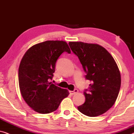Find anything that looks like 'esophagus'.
Wrapping results in <instances>:
<instances>
[{"label": "esophagus", "mask_w": 134, "mask_h": 134, "mask_svg": "<svg viewBox=\"0 0 134 134\" xmlns=\"http://www.w3.org/2000/svg\"><path fill=\"white\" fill-rule=\"evenodd\" d=\"M69 93H70V94L72 95L75 94H76L77 93H78V90L75 89L74 91H69Z\"/></svg>", "instance_id": "34e87169"}]
</instances>
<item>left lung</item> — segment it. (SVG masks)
I'll use <instances>...</instances> for the list:
<instances>
[{
	"label": "left lung",
	"instance_id": "obj_1",
	"mask_svg": "<svg viewBox=\"0 0 134 134\" xmlns=\"http://www.w3.org/2000/svg\"><path fill=\"white\" fill-rule=\"evenodd\" d=\"M69 45L87 73L86 79L91 81L88 90L83 93L85 102L77 109L91 117L103 114L112 107L118 96L121 74L118 66L101 46L80 41L69 42Z\"/></svg>",
	"mask_w": 134,
	"mask_h": 134
}]
</instances>
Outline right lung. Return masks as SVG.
<instances>
[{
  "label": "right lung",
  "mask_w": 134,
  "mask_h": 134,
  "mask_svg": "<svg viewBox=\"0 0 134 134\" xmlns=\"http://www.w3.org/2000/svg\"><path fill=\"white\" fill-rule=\"evenodd\" d=\"M71 53L65 41H46L29 48L20 63L18 78L22 96L36 112L46 114L55 111L64 98L69 95L50 82L56 62L62 53Z\"/></svg>",
  "instance_id": "1"
}]
</instances>
